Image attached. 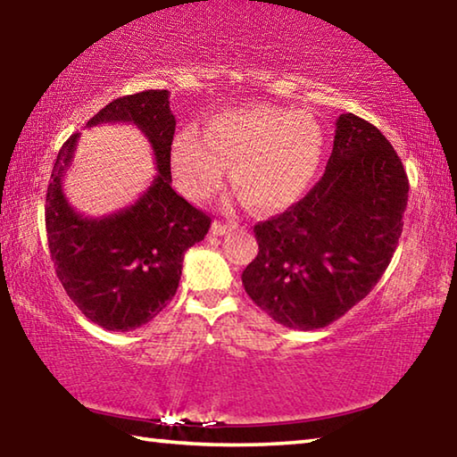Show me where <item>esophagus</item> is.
Wrapping results in <instances>:
<instances>
[{
  "label": "esophagus",
  "mask_w": 457,
  "mask_h": 457,
  "mask_svg": "<svg viewBox=\"0 0 457 457\" xmlns=\"http://www.w3.org/2000/svg\"><path fill=\"white\" fill-rule=\"evenodd\" d=\"M231 229H234L231 223H223V221H213L212 223V234L213 236H226V234H229Z\"/></svg>",
  "instance_id": "esophagus-1"
}]
</instances>
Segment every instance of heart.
I'll return each instance as SVG.
<instances>
[{
    "label": "heart",
    "instance_id": "1",
    "mask_svg": "<svg viewBox=\"0 0 457 457\" xmlns=\"http://www.w3.org/2000/svg\"><path fill=\"white\" fill-rule=\"evenodd\" d=\"M327 151V135L312 114L278 106H245L215 114L201 137L177 133L173 175L185 195L210 199L223 167L239 197L258 213H280L306 195Z\"/></svg>",
    "mask_w": 457,
    "mask_h": 457
}]
</instances>
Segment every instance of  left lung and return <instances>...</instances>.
Wrapping results in <instances>:
<instances>
[{
    "instance_id": "left-lung-1",
    "label": "left lung",
    "mask_w": 457,
    "mask_h": 457,
    "mask_svg": "<svg viewBox=\"0 0 457 457\" xmlns=\"http://www.w3.org/2000/svg\"><path fill=\"white\" fill-rule=\"evenodd\" d=\"M409 181L381 130L337 119L327 171L290 210L253 226L258 256L242 284L288 328L335 322L381 280L403 231Z\"/></svg>"
}]
</instances>
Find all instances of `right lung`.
I'll return each mask as SVG.
<instances>
[{"mask_svg":"<svg viewBox=\"0 0 457 457\" xmlns=\"http://www.w3.org/2000/svg\"><path fill=\"white\" fill-rule=\"evenodd\" d=\"M129 122L153 146L157 175L133 205L84 218L68 204L62 179L72 165L80 133L62 145L46 193V234L62 286L98 327L127 332L153 320L171 303L183 256L205 237L212 220L171 187L175 117L169 90H145L112 100L88 120Z\"/></svg>","mask_w":457,"mask_h":457,"instance_id":"obj_1","label":"right lung"}]
</instances>
